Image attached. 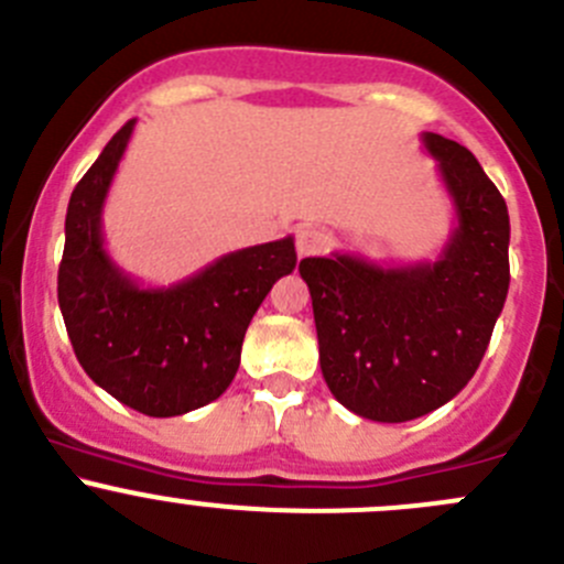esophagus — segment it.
<instances>
[{
	"label": "esophagus",
	"instance_id": "34e87169",
	"mask_svg": "<svg viewBox=\"0 0 564 564\" xmlns=\"http://www.w3.org/2000/svg\"><path fill=\"white\" fill-rule=\"evenodd\" d=\"M329 246H333V240H329L327 231L314 229V226H303V229H297V256L300 259H305V256L324 253Z\"/></svg>",
	"mask_w": 564,
	"mask_h": 564
}]
</instances>
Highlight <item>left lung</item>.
I'll return each instance as SVG.
<instances>
[{"instance_id":"1","label":"left lung","mask_w":564,"mask_h":564,"mask_svg":"<svg viewBox=\"0 0 564 564\" xmlns=\"http://www.w3.org/2000/svg\"><path fill=\"white\" fill-rule=\"evenodd\" d=\"M456 209L436 261L382 267L349 253L311 256L318 362L329 392L377 423H406L475 377L510 286L502 193L458 141L423 133Z\"/></svg>"}]
</instances>
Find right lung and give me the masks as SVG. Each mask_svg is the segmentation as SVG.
Wrapping results in <instances>:
<instances>
[{
    "instance_id": "right-lung-1",
    "label": "right lung",
    "mask_w": 564,
    "mask_h": 564,
    "mask_svg": "<svg viewBox=\"0 0 564 564\" xmlns=\"http://www.w3.org/2000/svg\"><path fill=\"white\" fill-rule=\"evenodd\" d=\"M133 128L130 119L113 133L73 191L56 294L87 377L135 412L174 417L224 395L250 318L297 253L283 237L231 250L172 286L133 281L104 246V204Z\"/></svg>"
}]
</instances>
